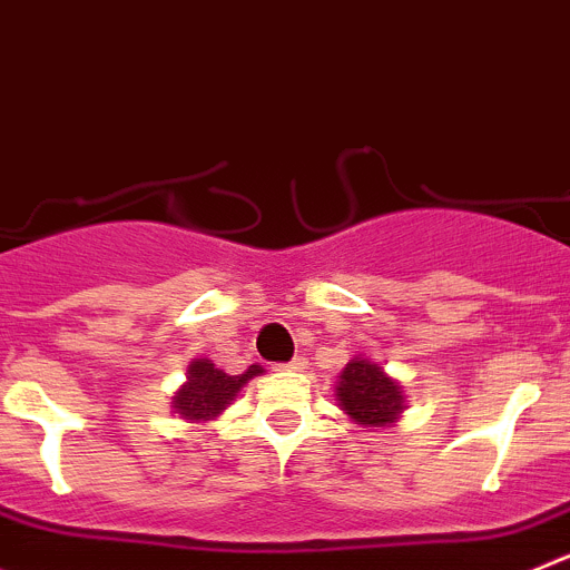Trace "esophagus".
I'll list each match as a JSON object with an SVG mask.
<instances>
[{"label":"esophagus","mask_w":570,"mask_h":570,"mask_svg":"<svg viewBox=\"0 0 570 570\" xmlns=\"http://www.w3.org/2000/svg\"><path fill=\"white\" fill-rule=\"evenodd\" d=\"M306 367H308L306 356H295L289 364H284V370H289V373H306Z\"/></svg>","instance_id":"1"}]
</instances>
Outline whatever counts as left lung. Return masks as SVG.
I'll return each instance as SVG.
<instances>
[{
    "label": "left lung",
    "instance_id": "8db88e82",
    "mask_svg": "<svg viewBox=\"0 0 570 570\" xmlns=\"http://www.w3.org/2000/svg\"><path fill=\"white\" fill-rule=\"evenodd\" d=\"M336 403L362 429H390L406 412L403 384L379 362L358 353L336 375Z\"/></svg>",
    "mask_w": 570,
    "mask_h": 570
}]
</instances>
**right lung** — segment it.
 Returning <instances> with one entry per match:
<instances>
[{
  "label": "right lung",
  "mask_w": 570,
  "mask_h": 570,
  "mask_svg": "<svg viewBox=\"0 0 570 570\" xmlns=\"http://www.w3.org/2000/svg\"><path fill=\"white\" fill-rule=\"evenodd\" d=\"M256 375H264L262 364H250L245 373L230 375L219 370L212 358H195L186 370V381L173 395V412L186 423H212L236 401L242 386Z\"/></svg>",
  "instance_id": "obj_1"
}]
</instances>
